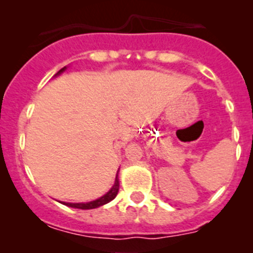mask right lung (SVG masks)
<instances>
[{
	"label": "right lung",
	"instance_id": "1",
	"mask_svg": "<svg viewBox=\"0 0 253 253\" xmlns=\"http://www.w3.org/2000/svg\"><path fill=\"white\" fill-rule=\"evenodd\" d=\"M65 70H66V67L61 68V70L57 72V75H58V73L62 72V71H65ZM119 186H120L119 178H117V175H116V178H115L114 186H112L111 190L109 191V192L106 193V195H104L103 197H100V198H98V200L93 201V202H88V203H66V202H61V203H62V205H65V206L72 207V208H78V209L98 208V207L106 205V203H109V202H110V201H112L115 197H116L117 192H119Z\"/></svg>",
	"mask_w": 253,
	"mask_h": 253
}]
</instances>
